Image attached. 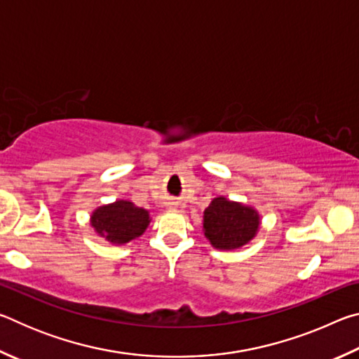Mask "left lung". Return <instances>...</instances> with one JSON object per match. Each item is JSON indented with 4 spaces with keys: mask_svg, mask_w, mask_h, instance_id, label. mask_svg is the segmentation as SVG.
I'll return each mask as SVG.
<instances>
[{
    "mask_svg": "<svg viewBox=\"0 0 359 359\" xmlns=\"http://www.w3.org/2000/svg\"><path fill=\"white\" fill-rule=\"evenodd\" d=\"M259 214L252 205L217 196L203 215V231L217 250H236L248 244L259 229Z\"/></svg>",
    "mask_w": 359,
    "mask_h": 359,
    "instance_id": "left-lung-1",
    "label": "left lung"
}]
</instances>
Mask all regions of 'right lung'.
<instances>
[{
	"label": "right lung",
	"mask_w": 359,
	"mask_h": 359,
	"mask_svg": "<svg viewBox=\"0 0 359 359\" xmlns=\"http://www.w3.org/2000/svg\"><path fill=\"white\" fill-rule=\"evenodd\" d=\"M150 223L149 210L137 208L126 199L95 209L90 217L95 233L115 245L128 244L130 241L144 234Z\"/></svg>",
	"instance_id": "add662e5"
}]
</instances>
